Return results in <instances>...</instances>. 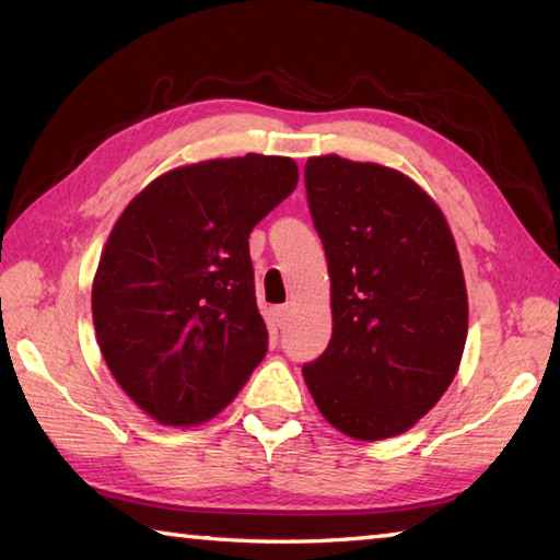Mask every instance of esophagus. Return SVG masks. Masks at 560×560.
Returning <instances> with one entry per match:
<instances>
[{"label":"esophagus","mask_w":560,"mask_h":560,"mask_svg":"<svg viewBox=\"0 0 560 560\" xmlns=\"http://www.w3.org/2000/svg\"><path fill=\"white\" fill-rule=\"evenodd\" d=\"M287 315H289V306H273L271 308V320L277 323L279 328H281L283 323H287Z\"/></svg>","instance_id":"obj_1"}]
</instances>
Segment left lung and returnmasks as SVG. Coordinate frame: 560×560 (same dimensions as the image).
<instances>
[{
  "label": "left lung",
  "mask_w": 560,
  "mask_h": 560,
  "mask_svg": "<svg viewBox=\"0 0 560 560\" xmlns=\"http://www.w3.org/2000/svg\"><path fill=\"white\" fill-rule=\"evenodd\" d=\"M303 178L332 311V338L303 377L335 429L392 439L433 409L463 358L455 240L441 208L399 171L330 154L308 159Z\"/></svg>",
  "instance_id": "1"
}]
</instances>
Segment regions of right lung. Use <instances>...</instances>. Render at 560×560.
Segmentation results:
<instances>
[{
	"label": "right lung",
	"instance_id": "obj_1",
	"mask_svg": "<svg viewBox=\"0 0 560 560\" xmlns=\"http://www.w3.org/2000/svg\"><path fill=\"white\" fill-rule=\"evenodd\" d=\"M296 183L287 156L202 161L149 183L112 228L95 332L112 377L151 419H210L264 360L249 232Z\"/></svg>",
	"mask_w": 560,
	"mask_h": 560
}]
</instances>
